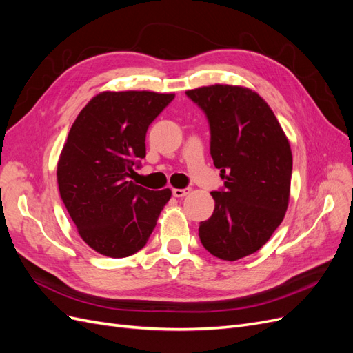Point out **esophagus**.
<instances>
[{"label":"esophagus","instance_id":"34e87169","mask_svg":"<svg viewBox=\"0 0 353 353\" xmlns=\"http://www.w3.org/2000/svg\"><path fill=\"white\" fill-rule=\"evenodd\" d=\"M190 193V188H174L172 190V194L174 197H184Z\"/></svg>","mask_w":353,"mask_h":353}]
</instances>
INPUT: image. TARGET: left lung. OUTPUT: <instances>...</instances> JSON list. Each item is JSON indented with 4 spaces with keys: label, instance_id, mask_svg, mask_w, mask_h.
<instances>
[{
    "label": "left lung",
    "instance_id": "obj_1",
    "mask_svg": "<svg viewBox=\"0 0 353 353\" xmlns=\"http://www.w3.org/2000/svg\"><path fill=\"white\" fill-rule=\"evenodd\" d=\"M185 94L208 117L210 156L223 179V188L210 193L215 210L200 222L199 237L213 256L237 261L258 252L284 219L290 144L258 92L216 83Z\"/></svg>",
    "mask_w": 353,
    "mask_h": 353
}]
</instances>
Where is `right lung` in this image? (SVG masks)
I'll return each mask as SVG.
<instances>
[{
  "label": "right lung",
  "instance_id": "obj_1",
  "mask_svg": "<svg viewBox=\"0 0 353 353\" xmlns=\"http://www.w3.org/2000/svg\"><path fill=\"white\" fill-rule=\"evenodd\" d=\"M175 94L104 91L74 119L57 163L60 197L91 249L109 258L141 250L170 190L131 181L145 157L148 126Z\"/></svg>",
  "mask_w": 353,
  "mask_h": 353
}]
</instances>
